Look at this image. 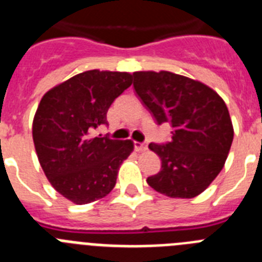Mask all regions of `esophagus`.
<instances>
[{
  "instance_id": "1",
  "label": "esophagus",
  "mask_w": 262,
  "mask_h": 262,
  "mask_svg": "<svg viewBox=\"0 0 262 262\" xmlns=\"http://www.w3.org/2000/svg\"><path fill=\"white\" fill-rule=\"evenodd\" d=\"M134 147H135V151H138V152H144V151H147V149H148L147 143L134 142Z\"/></svg>"
}]
</instances>
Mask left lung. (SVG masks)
I'll return each instance as SVG.
<instances>
[{
	"label": "left lung",
	"mask_w": 262,
	"mask_h": 262,
	"mask_svg": "<svg viewBox=\"0 0 262 262\" xmlns=\"http://www.w3.org/2000/svg\"><path fill=\"white\" fill-rule=\"evenodd\" d=\"M134 89L157 124L172 126V138L149 144L161 169L148 185L170 198L205 191L226 163L233 140L230 113L221 96L200 81L172 72H135Z\"/></svg>",
	"instance_id": "8db88e82"
}]
</instances>
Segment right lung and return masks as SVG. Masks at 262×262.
I'll return each instance as SVG.
<instances>
[{
	"label": "right lung",
	"instance_id": "right-lung-1",
	"mask_svg": "<svg viewBox=\"0 0 262 262\" xmlns=\"http://www.w3.org/2000/svg\"><path fill=\"white\" fill-rule=\"evenodd\" d=\"M133 84L127 72H82L43 96L32 122L39 163L55 190L76 205L107 195L119 166L134 149L131 140L94 136L107 126L108 107Z\"/></svg>",
	"mask_w": 262,
	"mask_h": 262
}]
</instances>
